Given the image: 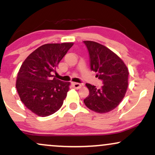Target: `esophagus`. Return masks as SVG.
<instances>
[{
  "instance_id": "34e87169",
  "label": "esophagus",
  "mask_w": 155,
  "mask_h": 155,
  "mask_svg": "<svg viewBox=\"0 0 155 155\" xmlns=\"http://www.w3.org/2000/svg\"><path fill=\"white\" fill-rule=\"evenodd\" d=\"M72 85H73L74 87L76 88V89H80L82 87V84L78 83V82H72Z\"/></svg>"
}]
</instances>
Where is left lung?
<instances>
[{"mask_svg":"<svg viewBox=\"0 0 155 155\" xmlns=\"http://www.w3.org/2000/svg\"><path fill=\"white\" fill-rule=\"evenodd\" d=\"M87 48L90 68L104 85L97 89L87 83L90 94L84 99L86 107L93 111L104 114L112 111L120 103L128 88V70L124 61L105 46L92 41H84Z\"/></svg>","mask_w":155,"mask_h":155,"instance_id":"8db88e82","label":"left lung"}]
</instances>
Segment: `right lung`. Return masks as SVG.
<instances>
[{
    "instance_id": "1",
    "label": "right lung",
    "mask_w": 155,
    "mask_h": 155,
    "mask_svg": "<svg viewBox=\"0 0 155 155\" xmlns=\"http://www.w3.org/2000/svg\"><path fill=\"white\" fill-rule=\"evenodd\" d=\"M73 43L46 44L27 56L18 73L16 88L27 109L41 117L54 114L63 105L70 82L54 78L58 63Z\"/></svg>"
}]
</instances>
